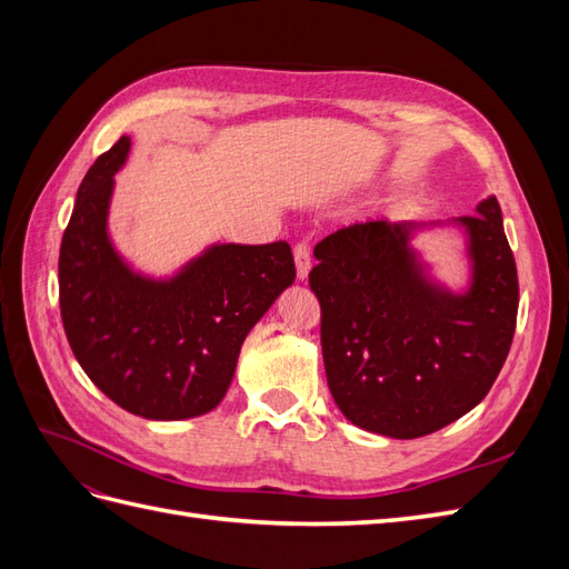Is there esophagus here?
I'll list each match as a JSON object with an SVG mask.
<instances>
[{
    "label": "esophagus",
    "instance_id": "1",
    "mask_svg": "<svg viewBox=\"0 0 569 569\" xmlns=\"http://www.w3.org/2000/svg\"><path fill=\"white\" fill-rule=\"evenodd\" d=\"M295 263H297V278L303 282L311 272V247L308 244H297L295 247Z\"/></svg>",
    "mask_w": 569,
    "mask_h": 569
}]
</instances>
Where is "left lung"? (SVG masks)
Wrapping results in <instances>:
<instances>
[{
	"label": "left lung",
	"mask_w": 569,
	"mask_h": 569,
	"mask_svg": "<svg viewBox=\"0 0 569 569\" xmlns=\"http://www.w3.org/2000/svg\"><path fill=\"white\" fill-rule=\"evenodd\" d=\"M477 213L435 222H358L316 247L308 274L320 301L332 399L356 427L418 439L456 422L489 393L518 320V268L496 197ZM458 227L469 282L437 281L411 247L418 231Z\"/></svg>",
	"instance_id": "obj_1"
}]
</instances>
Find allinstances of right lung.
I'll list each match as a JSON object with an SVG mask.
<instances>
[{
	"label": "right lung",
	"instance_id": "obj_1",
	"mask_svg": "<svg viewBox=\"0 0 569 569\" xmlns=\"http://www.w3.org/2000/svg\"><path fill=\"white\" fill-rule=\"evenodd\" d=\"M128 153L123 134L80 182L59 253L63 330L113 403L147 420H189L222 401L251 327L295 282V258L287 242L211 244L166 278L134 270L109 234Z\"/></svg>",
	"mask_w": 569,
	"mask_h": 569
}]
</instances>
